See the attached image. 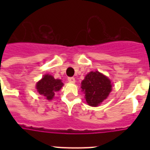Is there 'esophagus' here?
<instances>
[{"label":"esophagus","mask_w":150,"mask_h":150,"mask_svg":"<svg viewBox=\"0 0 150 150\" xmlns=\"http://www.w3.org/2000/svg\"><path fill=\"white\" fill-rule=\"evenodd\" d=\"M67 80L70 83H75V78L74 77H68L67 78Z\"/></svg>","instance_id":"1"}]
</instances>
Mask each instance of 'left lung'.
Listing matches in <instances>:
<instances>
[{
  "mask_svg": "<svg viewBox=\"0 0 150 150\" xmlns=\"http://www.w3.org/2000/svg\"><path fill=\"white\" fill-rule=\"evenodd\" d=\"M81 84L86 102L92 107L100 104L112 90L110 80L98 71H91L87 74Z\"/></svg>",
  "mask_w": 150,
  "mask_h": 150,
  "instance_id": "obj_1",
  "label": "left lung"
}]
</instances>
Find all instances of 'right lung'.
I'll return each instance as SVG.
<instances>
[{"label": "right lung", "instance_id": "1", "mask_svg": "<svg viewBox=\"0 0 150 150\" xmlns=\"http://www.w3.org/2000/svg\"><path fill=\"white\" fill-rule=\"evenodd\" d=\"M63 86L60 79H55L52 76L45 75L37 83V89L40 95H43L47 100H51L55 95V91H59Z\"/></svg>", "mask_w": 150, "mask_h": 150}]
</instances>
